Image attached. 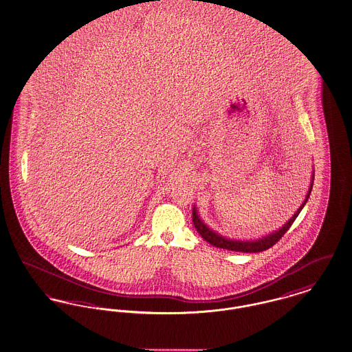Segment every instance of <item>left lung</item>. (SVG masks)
I'll use <instances>...</instances> for the list:
<instances>
[{"mask_svg":"<svg viewBox=\"0 0 352 352\" xmlns=\"http://www.w3.org/2000/svg\"><path fill=\"white\" fill-rule=\"evenodd\" d=\"M314 179H315V170H312L311 183H309V187H308V190H307L305 201L300 204V207L298 208V211L292 214V217H291L288 221H285L279 230H276V231H274V232H271V234H265V236H261V237H258V239H254V240H252V239H251V240L230 239V237H226V236H223V234L213 231L211 227L207 226V224L204 223V220L200 217L196 206H193V208H192L193 226H195L196 231L201 234V237H203L207 243H210V244L217 247V248H223V250H228V251H236V252H261V251H265V250L271 248L274 244H276V241L280 240L281 236L289 230V227L292 226V223L295 221V219L299 216V213L303 210V207H305V203L308 201V197H309V195H311L312 186H314Z\"/></svg>","mask_w":352,"mask_h":352,"instance_id":"obj_1","label":"left lung"}]
</instances>
